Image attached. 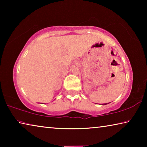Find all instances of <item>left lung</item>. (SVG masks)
Listing matches in <instances>:
<instances>
[{
  "label": "left lung",
  "mask_w": 147,
  "mask_h": 147,
  "mask_svg": "<svg viewBox=\"0 0 147 147\" xmlns=\"http://www.w3.org/2000/svg\"><path fill=\"white\" fill-rule=\"evenodd\" d=\"M108 104H109V103H108ZM107 104V103L106 104H102V105H106Z\"/></svg>",
  "instance_id": "obj_1"
}]
</instances>
